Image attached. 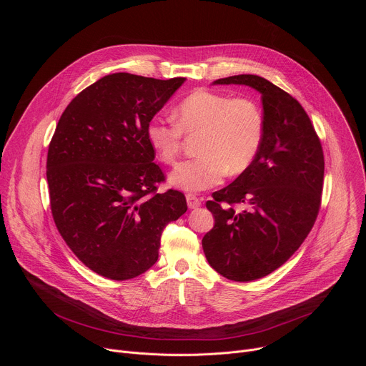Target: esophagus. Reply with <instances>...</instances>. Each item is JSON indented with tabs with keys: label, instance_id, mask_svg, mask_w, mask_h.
Wrapping results in <instances>:
<instances>
[{
	"label": "esophagus",
	"instance_id": "esophagus-1",
	"mask_svg": "<svg viewBox=\"0 0 366 366\" xmlns=\"http://www.w3.org/2000/svg\"><path fill=\"white\" fill-rule=\"evenodd\" d=\"M187 202L189 208H198L201 205V201L198 197H195L194 194H187Z\"/></svg>",
	"mask_w": 366,
	"mask_h": 366
}]
</instances>
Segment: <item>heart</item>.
Instances as JSON below:
<instances>
[{
    "mask_svg": "<svg viewBox=\"0 0 366 366\" xmlns=\"http://www.w3.org/2000/svg\"><path fill=\"white\" fill-rule=\"evenodd\" d=\"M172 120L152 119L146 137L167 165H174L182 150L184 134H198V153L194 159L179 164L169 175L175 188L199 192L246 171L262 147L265 120L257 104L244 97L195 89L174 109Z\"/></svg>",
    "mask_w": 366,
    "mask_h": 366,
    "instance_id": "b5f03b06",
    "label": "heart"
}]
</instances>
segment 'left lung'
I'll list each match as a JSON object with an SVG mask.
<instances>
[{"instance_id": "8db88e82", "label": "left lung", "mask_w": 366, "mask_h": 366, "mask_svg": "<svg viewBox=\"0 0 366 366\" xmlns=\"http://www.w3.org/2000/svg\"><path fill=\"white\" fill-rule=\"evenodd\" d=\"M213 84L247 85L262 98V147L246 171L207 201L216 223L202 237L214 271L249 282L284 265L315 226L325 156L301 104L280 86L257 75H234ZM234 203H244L245 210L236 212Z\"/></svg>"}]
</instances>
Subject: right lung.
<instances>
[{"mask_svg": "<svg viewBox=\"0 0 366 366\" xmlns=\"http://www.w3.org/2000/svg\"><path fill=\"white\" fill-rule=\"evenodd\" d=\"M185 78L119 72L81 91L65 109L46 164L55 224L81 262L124 281L154 265L168 223L187 212L185 195L158 194L146 126Z\"/></svg>", "mask_w": 366, "mask_h": 366, "instance_id": "1", "label": "right lung"}]
</instances>
